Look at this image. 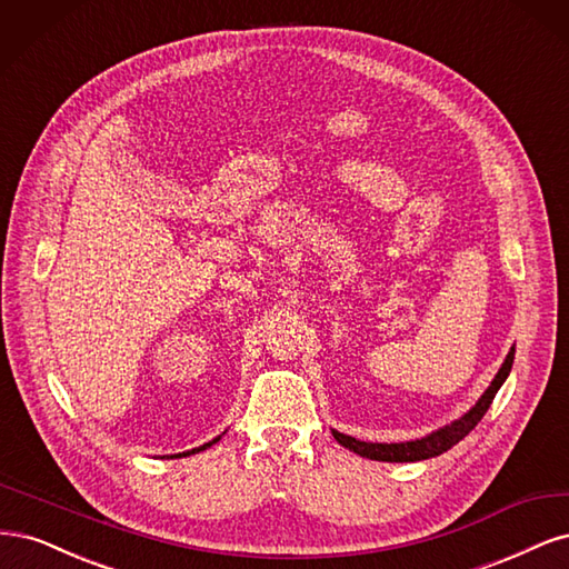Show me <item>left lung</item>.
I'll use <instances>...</instances> for the list:
<instances>
[{"instance_id": "obj_1", "label": "left lung", "mask_w": 569, "mask_h": 569, "mask_svg": "<svg viewBox=\"0 0 569 569\" xmlns=\"http://www.w3.org/2000/svg\"><path fill=\"white\" fill-rule=\"evenodd\" d=\"M512 359H516V347H510V352L506 355L499 373L493 376L489 388L482 392V397L475 401V407H470L461 418L451 420L449 426L437 428L435 432L420 437V439H411V442H361V439L345 435L338 430H331L338 442L350 449L363 458H371V461H388V463H413V461H426V458L439 456L449 451L453 445L461 442V439L480 423L482 416L487 413V409L491 407L493 397H497L499 388L506 382L510 369H512Z\"/></svg>"}]
</instances>
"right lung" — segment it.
Listing matches in <instances>:
<instances>
[{"mask_svg":"<svg viewBox=\"0 0 569 569\" xmlns=\"http://www.w3.org/2000/svg\"><path fill=\"white\" fill-rule=\"evenodd\" d=\"M224 435V432H222ZM222 435H217L214 439H210V442H206V445H200V447H196V449H189V451H181V453H174V456H170V458H181V456H191V453H198V451H206V449H210L212 445H217L219 439H222Z\"/></svg>","mask_w":569,"mask_h":569,"instance_id":"add662e5","label":"right lung"}]
</instances>
